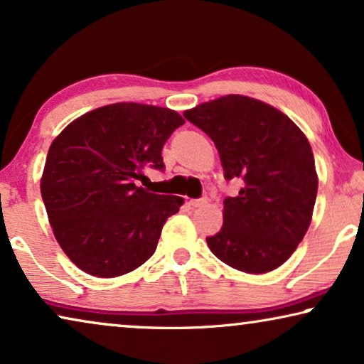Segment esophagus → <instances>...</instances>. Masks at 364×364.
Returning <instances> with one entry per match:
<instances>
[{
	"mask_svg": "<svg viewBox=\"0 0 364 364\" xmlns=\"http://www.w3.org/2000/svg\"><path fill=\"white\" fill-rule=\"evenodd\" d=\"M205 203H208V199H205V198H199V199H191V200H189V204H191L193 208H203Z\"/></svg>",
	"mask_w": 364,
	"mask_h": 364,
	"instance_id": "esophagus-1",
	"label": "esophagus"
}]
</instances>
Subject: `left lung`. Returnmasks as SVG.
<instances>
[{
  "mask_svg": "<svg viewBox=\"0 0 364 364\" xmlns=\"http://www.w3.org/2000/svg\"><path fill=\"white\" fill-rule=\"evenodd\" d=\"M213 140L227 181L242 184L224 199V225L208 237L220 262L243 273L281 267L306 235L317 198L311 144L301 129L253 97L229 95L184 111Z\"/></svg>",
  "mask_w": 364,
  "mask_h": 364,
  "instance_id": "left-lung-1",
  "label": "left lung"
}]
</instances>
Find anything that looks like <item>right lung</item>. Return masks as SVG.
Here are the masks:
<instances>
[{"mask_svg":"<svg viewBox=\"0 0 364 364\" xmlns=\"http://www.w3.org/2000/svg\"><path fill=\"white\" fill-rule=\"evenodd\" d=\"M166 107L116 102L86 112L48 149L41 193L57 242L80 269L116 278L155 253L183 198L137 186L144 170L164 171L161 150L183 126Z\"/></svg>","mask_w":364,"mask_h":364,"instance_id":"obj_1","label":"right lung"}]
</instances>
